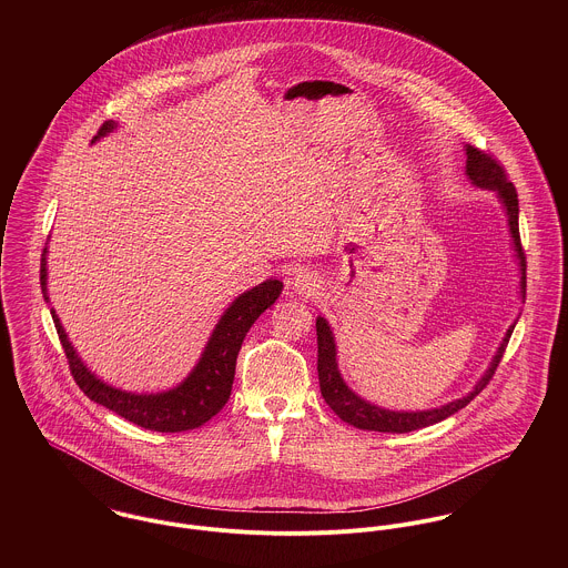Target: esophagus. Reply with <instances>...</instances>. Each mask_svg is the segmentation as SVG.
<instances>
[{"label": "esophagus", "mask_w": 568, "mask_h": 568, "mask_svg": "<svg viewBox=\"0 0 568 568\" xmlns=\"http://www.w3.org/2000/svg\"><path fill=\"white\" fill-rule=\"evenodd\" d=\"M291 286H293V291L300 295V297H317V295H322L324 293V280L317 275V273H313V271H300L295 277H293V282H291Z\"/></svg>", "instance_id": "esophagus-1"}]
</instances>
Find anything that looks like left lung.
<instances>
[{"instance_id": "1", "label": "left lung", "mask_w": 568, "mask_h": 568, "mask_svg": "<svg viewBox=\"0 0 568 568\" xmlns=\"http://www.w3.org/2000/svg\"><path fill=\"white\" fill-rule=\"evenodd\" d=\"M466 151V174L470 179L473 185L477 187H486L496 192L498 201L505 207L507 214V223H509V232H511V241H514V251L518 257V266H520V295L525 300V288H527V262H525V251L520 244V232H518V194L514 183L507 179V172L500 163L496 162L491 155H487L486 151H479L470 144L464 146ZM514 324L509 325V329L503 336V343L498 345L486 374L481 376V381L475 385V389L459 398L453 400L448 405L439 406V408H428V410H389V408H381L378 405H372L367 400H363L358 394H354L341 372H338V363H336V343H334V334L329 329V325L324 317H317V372H320V387H322V396H324L327 406L347 424L363 428V430H378V433H410L430 424H437L446 417H450L453 413H457L459 408L468 405L475 396L481 394V389L489 383V378L494 376L503 352L509 343V336L514 332Z\"/></svg>"}]
</instances>
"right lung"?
Segmentation results:
<instances>
[{"mask_svg":"<svg viewBox=\"0 0 568 568\" xmlns=\"http://www.w3.org/2000/svg\"><path fill=\"white\" fill-rule=\"evenodd\" d=\"M115 126L118 124L113 120L104 122L100 126L98 135L93 138V142L104 138L106 133H111ZM45 255H48V246L43 248V255H41V291H43V297L50 300L48 297V266H45L48 257ZM282 288H284V284L280 280H266L243 293L241 297H236L232 302V306L223 313L221 322L214 327V332H212L196 367L190 372V376L174 389L160 392V394L122 392V389H115V387L102 383L100 378H95V374H91L87 369V365L79 358V354H77L74 345L70 343L57 313L54 311H50V313H52V320L57 325L61 345L65 349L72 376L89 400L106 406L109 410L118 413L120 417H124L142 428L158 430V433H181V430L199 428L201 424L212 419L223 406L227 405V400L232 396L234 374H236V358H239L244 336L253 322L268 306L275 304Z\"/></svg>","mask_w":568,"mask_h":568,"instance_id":"obj_1","label":"right lung"}]
</instances>
